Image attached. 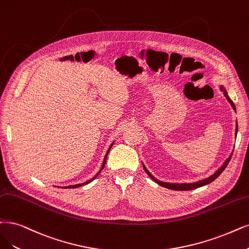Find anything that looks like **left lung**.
<instances>
[{
    "label": "left lung",
    "mask_w": 249,
    "mask_h": 249,
    "mask_svg": "<svg viewBox=\"0 0 249 249\" xmlns=\"http://www.w3.org/2000/svg\"><path fill=\"white\" fill-rule=\"evenodd\" d=\"M219 89H220V91L224 92L225 97L228 99L230 105L232 106V107L234 108V110L236 112V107H235V105L233 104V101L231 100V98L229 97L228 92H227L226 88H225L223 85H220V86H219ZM237 132H238V124H237V122H236V130H235V133L237 134ZM231 157H232V154L229 156V158L224 162V164L222 165V166H220V167L213 174V176H210L209 178H204V179H202V180H199V181H196V182H193V183H168V182L160 181V180H158L157 178H155L152 176V174L150 173V171L145 168V166H144L143 164H142V166H143V169L145 170V172L148 173V176H149L155 182H157L158 185H160V186H162V187H164V188H167V189H169V190H174V191H190V190H194V189H197V188H200V187H203V186H205V185H208V183H210V182H213L216 178L219 177V174L225 170V168L227 167V165L229 164L230 160H231Z\"/></svg>",
    "instance_id": "8db88e82"
}]
</instances>
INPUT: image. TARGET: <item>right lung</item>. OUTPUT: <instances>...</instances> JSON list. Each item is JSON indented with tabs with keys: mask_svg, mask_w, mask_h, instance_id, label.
Listing matches in <instances>:
<instances>
[{
	"mask_svg": "<svg viewBox=\"0 0 249 249\" xmlns=\"http://www.w3.org/2000/svg\"><path fill=\"white\" fill-rule=\"evenodd\" d=\"M113 144H114V142H112V144L109 145V148H108V150L107 151V153H106V156H105V159H104V162H103V165H101V167H100V169H99V171L95 174V176L92 178H90L89 180H87V181H85V182H83V183H78V185H72V186H68V187H62L63 189H76V188H79V187H82V186H84V185H87V183H89V182H91L92 180L93 179H95L97 177H98V174L101 172V170L104 169V167H105V165H106V163H107V154H108V152H109V150H110V148H112L113 146Z\"/></svg>",
	"mask_w": 249,
	"mask_h": 249,
	"instance_id": "obj_1",
	"label": "right lung"
}]
</instances>
